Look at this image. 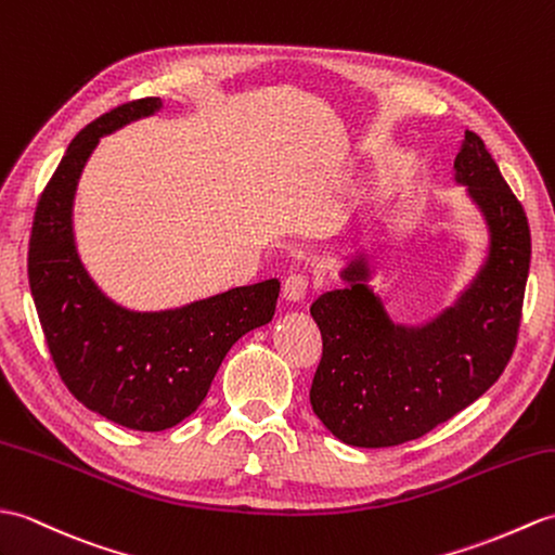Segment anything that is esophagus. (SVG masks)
<instances>
[{
    "mask_svg": "<svg viewBox=\"0 0 555 555\" xmlns=\"http://www.w3.org/2000/svg\"><path fill=\"white\" fill-rule=\"evenodd\" d=\"M309 291V279L305 274H291L283 283V298L286 302H302Z\"/></svg>",
    "mask_w": 555,
    "mask_h": 555,
    "instance_id": "34e87169",
    "label": "esophagus"
}]
</instances>
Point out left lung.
I'll return each mask as SVG.
<instances>
[{"label":"left lung","mask_w":555,"mask_h":555,"mask_svg":"<svg viewBox=\"0 0 555 555\" xmlns=\"http://www.w3.org/2000/svg\"><path fill=\"white\" fill-rule=\"evenodd\" d=\"M454 182L485 219L487 255L452 305L423 324L395 321L357 250L338 272L347 286L309 307L324 338L309 402L345 444L416 440L482 397L513 354L532 253L525 210L475 132L461 141Z\"/></svg>","instance_id":"1"}]
</instances>
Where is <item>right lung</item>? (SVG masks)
Instances as JSON below:
<instances>
[{
	"label": "right lung",
	"mask_w": 555,
	"mask_h": 555,
	"mask_svg": "<svg viewBox=\"0 0 555 555\" xmlns=\"http://www.w3.org/2000/svg\"><path fill=\"white\" fill-rule=\"evenodd\" d=\"M163 108L158 96L113 108L77 134L35 210L28 279L40 324L75 399L130 430L158 433L201 406L222 359L248 331L269 324L279 279L182 307L139 312L108 298L77 250L73 208L99 139Z\"/></svg>",
	"instance_id": "1"
}]
</instances>
